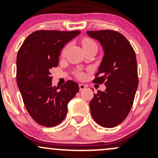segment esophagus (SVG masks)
Segmentation results:
<instances>
[{"mask_svg": "<svg viewBox=\"0 0 158 158\" xmlns=\"http://www.w3.org/2000/svg\"><path fill=\"white\" fill-rule=\"evenodd\" d=\"M79 90H85V88H86V85H85L79 84Z\"/></svg>", "mask_w": 158, "mask_h": 158, "instance_id": "esophagus-1", "label": "esophagus"}]
</instances>
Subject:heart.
Listing matches in <instances>:
<instances>
[{
	"instance_id": "heart-1",
	"label": "heart",
	"mask_w": 158,
	"mask_h": 158,
	"mask_svg": "<svg viewBox=\"0 0 158 158\" xmlns=\"http://www.w3.org/2000/svg\"><path fill=\"white\" fill-rule=\"evenodd\" d=\"M81 44H82V47H83V48H84V50H85V49H87V48H91V47H97V45H96L95 43H94L92 40L88 39H85L83 40L82 42H81ZM64 51H65V49L63 50V52H62L63 54L64 53ZM79 76V77H82V74L80 73Z\"/></svg>"
}]
</instances>
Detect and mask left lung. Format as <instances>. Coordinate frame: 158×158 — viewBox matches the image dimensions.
<instances>
[{
  "mask_svg": "<svg viewBox=\"0 0 158 158\" xmlns=\"http://www.w3.org/2000/svg\"><path fill=\"white\" fill-rule=\"evenodd\" d=\"M97 40L104 56L94 82L106 86L98 90L90 102L92 117L99 126L112 128L126 118L133 105L138 86L135 52L124 35L113 30L88 31Z\"/></svg>",
  "mask_w": 158,
  "mask_h": 158,
  "instance_id": "left-lung-1",
  "label": "left lung"
}]
</instances>
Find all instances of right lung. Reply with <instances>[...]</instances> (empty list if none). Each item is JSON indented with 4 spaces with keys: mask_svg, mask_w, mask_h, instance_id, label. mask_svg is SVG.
I'll return each instance as SVG.
<instances>
[{
    "mask_svg": "<svg viewBox=\"0 0 158 158\" xmlns=\"http://www.w3.org/2000/svg\"><path fill=\"white\" fill-rule=\"evenodd\" d=\"M80 31L40 30L25 39L17 55V84L32 118L41 126L53 127L64 120L68 104L79 91L69 80L61 88L52 86L50 69L59 65L61 50Z\"/></svg>",
    "mask_w": 158,
    "mask_h": 158,
    "instance_id": "right-lung-1",
    "label": "right lung"
}]
</instances>
